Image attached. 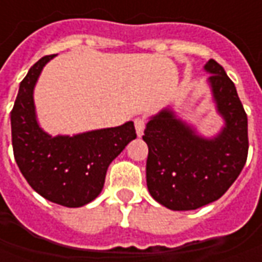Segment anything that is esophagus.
Segmentation results:
<instances>
[{
  "instance_id": "obj_1",
  "label": "esophagus",
  "mask_w": 262,
  "mask_h": 262,
  "mask_svg": "<svg viewBox=\"0 0 262 262\" xmlns=\"http://www.w3.org/2000/svg\"><path fill=\"white\" fill-rule=\"evenodd\" d=\"M144 127H146V119L142 118V116H139L135 119V129H136L137 136H142L143 132H144Z\"/></svg>"
}]
</instances>
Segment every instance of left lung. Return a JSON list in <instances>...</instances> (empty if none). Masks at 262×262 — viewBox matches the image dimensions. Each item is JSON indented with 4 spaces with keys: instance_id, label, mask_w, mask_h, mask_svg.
Returning a JSON list of instances; mask_svg holds the SVG:
<instances>
[{
    "instance_id": "left-lung-1",
    "label": "left lung",
    "mask_w": 262,
    "mask_h": 262,
    "mask_svg": "<svg viewBox=\"0 0 262 262\" xmlns=\"http://www.w3.org/2000/svg\"><path fill=\"white\" fill-rule=\"evenodd\" d=\"M225 127L205 139L168 109L148 120L146 181L150 195L171 210H193L217 201L247 161V114L225 69L210 59L205 66Z\"/></svg>"
}]
</instances>
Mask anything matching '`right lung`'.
<instances>
[{
    "mask_svg": "<svg viewBox=\"0 0 262 262\" xmlns=\"http://www.w3.org/2000/svg\"><path fill=\"white\" fill-rule=\"evenodd\" d=\"M45 56L22 80L11 111L12 148L16 164L28 184L50 202L80 208L101 193L109 164L127 143L136 139L133 122L118 127L52 137L37 125L33 88L45 64Z\"/></svg>",
    "mask_w": 262,
    "mask_h": 262,
    "instance_id": "1",
    "label": "right lung"
}]
</instances>
